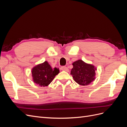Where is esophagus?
Wrapping results in <instances>:
<instances>
[{"mask_svg": "<svg viewBox=\"0 0 127 127\" xmlns=\"http://www.w3.org/2000/svg\"><path fill=\"white\" fill-rule=\"evenodd\" d=\"M61 70H63V71H68L69 69H68V68L67 67H65V66H63L61 67Z\"/></svg>", "mask_w": 127, "mask_h": 127, "instance_id": "esophagus-1", "label": "esophagus"}]
</instances>
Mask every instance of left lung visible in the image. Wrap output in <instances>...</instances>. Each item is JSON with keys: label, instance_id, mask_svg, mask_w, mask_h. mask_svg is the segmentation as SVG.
Here are the masks:
<instances>
[{"label": "left lung", "instance_id": "left-lung-1", "mask_svg": "<svg viewBox=\"0 0 127 127\" xmlns=\"http://www.w3.org/2000/svg\"><path fill=\"white\" fill-rule=\"evenodd\" d=\"M72 66L70 74L79 85L86 86L95 80L97 69L94 65L87 64L82 60H78L72 63Z\"/></svg>", "mask_w": 127, "mask_h": 127}]
</instances>
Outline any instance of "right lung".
<instances>
[{"instance_id": "1", "label": "right lung", "mask_w": 127, "mask_h": 127, "mask_svg": "<svg viewBox=\"0 0 127 127\" xmlns=\"http://www.w3.org/2000/svg\"><path fill=\"white\" fill-rule=\"evenodd\" d=\"M31 72L34 83L40 86L44 87L52 82L55 76L59 73V70L57 68L52 69L48 61H45L34 67Z\"/></svg>"}]
</instances>
